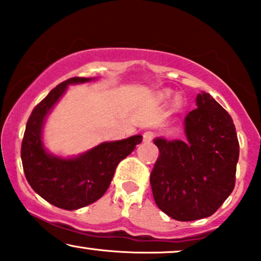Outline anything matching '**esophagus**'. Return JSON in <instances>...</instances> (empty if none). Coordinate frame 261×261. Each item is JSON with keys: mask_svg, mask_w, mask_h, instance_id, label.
Listing matches in <instances>:
<instances>
[{"mask_svg": "<svg viewBox=\"0 0 261 261\" xmlns=\"http://www.w3.org/2000/svg\"><path fill=\"white\" fill-rule=\"evenodd\" d=\"M142 136H143V141H145V142H151V141L154 139L155 134L153 133V131H146V133H143Z\"/></svg>", "mask_w": 261, "mask_h": 261, "instance_id": "obj_1", "label": "esophagus"}]
</instances>
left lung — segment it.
I'll return each mask as SVG.
<instances>
[{"mask_svg": "<svg viewBox=\"0 0 261 261\" xmlns=\"http://www.w3.org/2000/svg\"><path fill=\"white\" fill-rule=\"evenodd\" d=\"M185 118L187 141L155 139L149 176L155 205L176 221L214 215L236 184L239 142L232 118L208 93Z\"/></svg>", "mask_w": 261, "mask_h": 261, "instance_id": "1", "label": "left lung"}]
</instances>
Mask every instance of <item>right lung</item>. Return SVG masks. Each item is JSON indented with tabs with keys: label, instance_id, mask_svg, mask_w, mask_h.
<instances>
[{
	"label": "right lung",
	"instance_id": "right-lung-1",
	"mask_svg": "<svg viewBox=\"0 0 261 261\" xmlns=\"http://www.w3.org/2000/svg\"><path fill=\"white\" fill-rule=\"evenodd\" d=\"M91 79L72 77L51 89L27 121L20 158L29 185L47 202L64 210H77L97 201L109 188L119 162L126 158L142 141L141 135L114 142H104L77 158L46 153L41 142L44 119L71 83Z\"/></svg>",
	"mask_w": 261,
	"mask_h": 261
}]
</instances>
